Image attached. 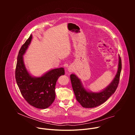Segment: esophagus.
I'll list each match as a JSON object with an SVG mask.
<instances>
[{"label": "esophagus", "instance_id": "obj_1", "mask_svg": "<svg viewBox=\"0 0 135 135\" xmlns=\"http://www.w3.org/2000/svg\"><path fill=\"white\" fill-rule=\"evenodd\" d=\"M68 70H69V71H71V69H69Z\"/></svg>", "mask_w": 135, "mask_h": 135}]
</instances>
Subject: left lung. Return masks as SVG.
I'll return each mask as SVG.
<instances>
[{"label": "left lung", "mask_w": 135, "mask_h": 135, "mask_svg": "<svg viewBox=\"0 0 135 135\" xmlns=\"http://www.w3.org/2000/svg\"><path fill=\"white\" fill-rule=\"evenodd\" d=\"M121 69V59L119 55L118 70L115 78L108 86L98 93L88 92L82 86L78 77L74 74L70 75L72 88L76 100L84 108H93L103 104L116 91L119 83Z\"/></svg>", "instance_id": "obj_1"}]
</instances>
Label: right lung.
<instances>
[{
  "instance_id": "add662e5",
  "label": "right lung",
  "mask_w": 135,
  "mask_h": 135,
  "mask_svg": "<svg viewBox=\"0 0 135 135\" xmlns=\"http://www.w3.org/2000/svg\"><path fill=\"white\" fill-rule=\"evenodd\" d=\"M31 39L30 35L18 52L15 79L22 95L29 104L37 108L45 109L55 99L56 83L59 77L65 74V70L64 68L54 69L41 78L32 77L25 66L22 56Z\"/></svg>"
}]
</instances>
